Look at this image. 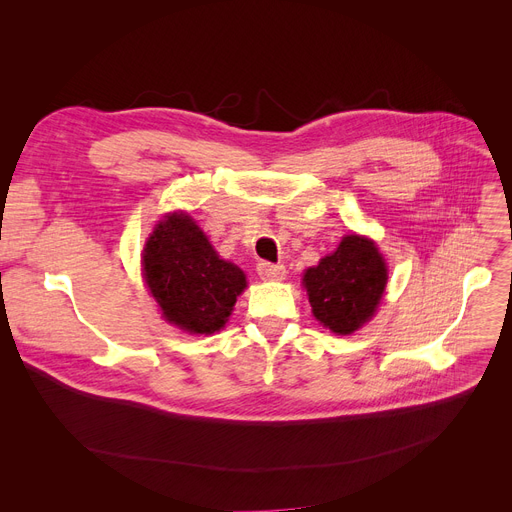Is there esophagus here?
I'll list each match as a JSON object with an SVG mask.
<instances>
[{
  "label": "esophagus",
  "mask_w": 512,
  "mask_h": 512,
  "mask_svg": "<svg viewBox=\"0 0 512 512\" xmlns=\"http://www.w3.org/2000/svg\"><path fill=\"white\" fill-rule=\"evenodd\" d=\"M257 274L263 280H284L286 278V267L280 263H270V261H261L257 265Z\"/></svg>",
  "instance_id": "esophagus-1"
}]
</instances>
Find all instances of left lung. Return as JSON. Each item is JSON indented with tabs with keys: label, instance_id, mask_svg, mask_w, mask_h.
Returning <instances> with one entry per match:
<instances>
[{
	"label": "left lung",
	"instance_id": "8db88e82",
	"mask_svg": "<svg viewBox=\"0 0 512 512\" xmlns=\"http://www.w3.org/2000/svg\"><path fill=\"white\" fill-rule=\"evenodd\" d=\"M388 282V267L375 242L346 234L334 253L303 276L309 303L321 326L348 336L378 311Z\"/></svg>",
	"mask_w": 512,
	"mask_h": 512
}]
</instances>
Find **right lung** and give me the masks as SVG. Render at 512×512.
Instances as JSON below:
<instances>
[{"label":"right lung","mask_w":512,"mask_h":512,"mask_svg":"<svg viewBox=\"0 0 512 512\" xmlns=\"http://www.w3.org/2000/svg\"><path fill=\"white\" fill-rule=\"evenodd\" d=\"M143 278L166 321L188 334H213L226 326L247 276L220 259L184 211L168 213L143 249Z\"/></svg>","instance_id":"obj_1"}]
</instances>
